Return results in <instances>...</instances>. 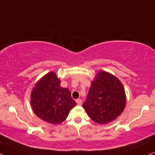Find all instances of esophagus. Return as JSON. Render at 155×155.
I'll return each instance as SVG.
<instances>
[{
    "label": "esophagus",
    "mask_w": 155,
    "mask_h": 155,
    "mask_svg": "<svg viewBox=\"0 0 155 155\" xmlns=\"http://www.w3.org/2000/svg\"><path fill=\"white\" fill-rule=\"evenodd\" d=\"M75 101H76V103H77V104L79 105V106H81V105L82 104V100H81V99L78 98Z\"/></svg>",
    "instance_id": "esophagus-1"
}]
</instances>
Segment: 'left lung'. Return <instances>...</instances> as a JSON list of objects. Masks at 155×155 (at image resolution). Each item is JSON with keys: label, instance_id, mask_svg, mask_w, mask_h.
I'll list each match as a JSON object with an SVG mask.
<instances>
[{"label": "left lung", "instance_id": "8db88e82", "mask_svg": "<svg viewBox=\"0 0 155 155\" xmlns=\"http://www.w3.org/2000/svg\"><path fill=\"white\" fill-rule=\"evenodd\" d=\"M126 102L125 91L121 81L109 72L101 71L91 83L83 107L93 121L106 124L121 115Z\"/></svg>", "mask_w": 155, "mask_h": 155}]
</instances>
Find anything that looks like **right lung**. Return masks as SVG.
<instances>
[{
  "label": "right lung",
  "mask_w": 155,
  "mask_h": 155,
  "mask_svg": "<svg viewBox=\"0 0 155 155\" xmlns=\"http://www.w3.org/2000/svg\"><path fill=\"white\" fill-rule=\"evenodd\" d=\"M60 83L54 72H49L36 83L31 93L34 114L51 124L64 121L70 110L77 105L69 89L61 87Z\"/></svg>",
  "instance_id": "right-lung-1"
}]
</instances>
